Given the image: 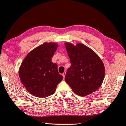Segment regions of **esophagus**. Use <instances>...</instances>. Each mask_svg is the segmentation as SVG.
Segmentation results:
<instances>
[{"label":"esophagus","mask_w":126,"mask_h":126,"mask_svg":"<svg viewBox=\"0 0 126 126\" xmlns=\"http://www.w3.org/2000/svg\"><path fill=\"white\" fill-rule=\"evenodd\" d=\"M65 74H66V72H63V79H64V78H65Z\"/></svg>","instance_id":"34e87169"}]
</instances>
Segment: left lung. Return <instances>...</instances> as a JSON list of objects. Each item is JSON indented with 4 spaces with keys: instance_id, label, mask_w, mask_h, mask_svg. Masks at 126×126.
I'll use <instances>...</instances> for the list:
<instances>
[{
    "instance_id": "8db88e82",
    "label": "left lung",
    "mask_w": 126,
    "mask_h": 126,
    "mask_svg": "<svg viewBox=\"0 0 126 126\" xmlns=\"http://www.w3.org/2000/svg\"><path fill=\"white\" fill-rule=\"evenodd\" d=\"M71 65L67 70L65 81L75 94L86 96L101 86L105 76L102 60L93 50L81 43H65Z\"/></svg>"
}]
</instances>
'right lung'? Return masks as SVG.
Here are the masks:
<instances>
[{
  "mask_svg": "<svg viewBox=\"0 0 126 126\" xmlns=\"http://www.w3.org/2000/svg\"><path fill=\"white\" fill-rule=\"evenodd\" d=\"M57 47V43L45 42L29 52L21 63L19 78L33 96L45 98L52 95L63 79L57 64L51 61Z\"/></svg>",
  "mask_w": 126,
  "mask_h": 126,
  "instance_id": "obj_1",
  "label": "right lung"
}]
</instances>
